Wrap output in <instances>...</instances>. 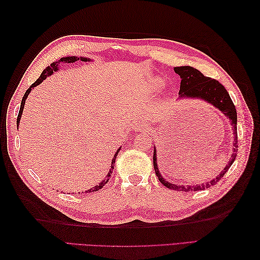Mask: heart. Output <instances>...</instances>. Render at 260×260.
I'll return each instance as SVG.
<instances>
[{"mask_svg":"<svg viewBox=\"0 0 260 260\" xmlns=\"http://www.w3.org/2000/svg\"><path fill=\"white\" fill-rule=\"evenodd\" d=\"M156 84H159V81H156Z\"/></svg>","mask_w":260,"mask_h":260,"instance_id":"obj_1","label":"heart"}]
</instances>
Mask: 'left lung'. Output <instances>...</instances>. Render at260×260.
Wrapping results in <instances>:
<instances>
[{"label": "left lung", "mask_w": 260, "mask_h": 260, "mask_svg": "<svg viewBox=\"0 0 260 260\" xmlns=\"http://www.w3.org/2000/svg\"><path fill=\"white\" fill-rule=\"evenodd\" d=\"M174 71L181 77V85H180V92L179 95L181 98H200L202 101L207 102L209 104L213 105L215 108H218L220 112H222L223 115L227 116L230 119L231 125L234 127L235 132V143L233 152L234 154L231 155L230 161L225 165V168L220 172V174L217 178L213 179L212 181L208 182L206 184H199V185H179V184H172L170 182L165 181L163 176L161 175L157 168V158H156V150L154 146V153H153V165L154 170L159 182L164 185L172 190L178 191H199L204 190L207 187L212 186L217 184V182L222 179V176L227 173V171L230 169L231 165L235 162L237 152H238V143H237V112L236 107L231 101L229 93L227 89L220 84L218 80L210 78V77H206L203 74H201L198 69L190 67V66H183V67H174Z\"/></svg>", "instance_id": "left-lung-1"}]
</instances>
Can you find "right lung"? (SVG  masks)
<instances>
[{"label":"right lung","instance_id":"1","mask_svg":"<svg viewBox=\"0 0 260 260\" xmlns=\"http://www.w3.org/2000/svg\"><path fill=\"white\" fill-rule=\"evenodd\" d=\"M78 60H81V61H90V59L89 58H84V57H80V58H77V57H74V56H71V57H63V58H61L60 60H58V61H56V62H52L50 66H48V67L42 71V74H41V76L39 77V78L37 79V81L36 82H33V84L30 86V88L29 89H27L26 91H25V93H24V96H23V98H22V102H21V106H20V112H19V115H18V119H16V126L19 127V124H20V119H21V116H22V113H23V108H24V104H25V99H26V97H27V95H29L30 93V91L33 89V88H35L36 86H38L39 84H41V82L45 80L47 77H49L50 75H52L54 71H58L59 70V64L61 63V64H64V63H74V62H76V61H78ZM119 150H120V147L118 148L117 150V152L115 153V155H114V158H113V161H112V167H110V170H109V173L107 174V176H106V179L105 180H103L101 183H99L98 185H95L93 187H91V189H89V190H87L86 192L88 193V192H93V191H98V190H101L102 187L107 183V182L109 181V178H110V174L113 173V170H114V164H115V159H116V156H117V154H118V152H119ZM84 193V192H82Z\"/></svg>","mask_w":260,"mask_h":260}]
</instances>
